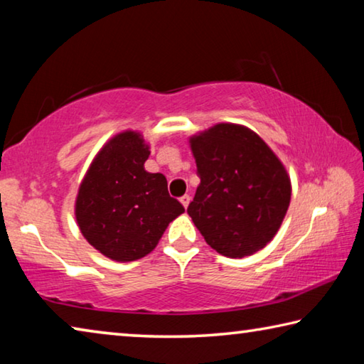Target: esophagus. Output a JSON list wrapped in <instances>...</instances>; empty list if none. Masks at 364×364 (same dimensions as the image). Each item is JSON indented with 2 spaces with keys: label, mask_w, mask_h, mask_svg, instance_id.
Segmentation results:
<instances>
[{
  "label": "esophagus",
  "mask_w": 364,
  "mask_h": 364,
  "mask_svg": "<svg viewBox=\"0 0 364 364\" xmlns=\"http://www.w3.org/2000/svg\"><path fill=\"white\" fill-rule=\"evenodd\" d=\"M180 202H181V204H183V207H184V208H188L189 202H191V197H189L188 194H184V196H181V197H180Z\"/></svg>",
  "instance_id": "34e87169"
}]
</instances>
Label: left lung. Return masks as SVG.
Returning a JSON list of instances; mask_svg holds the SVG:
<instances>
[{
    "label": "left lung",
    "instance_id": "1",
    "mask_svg": "<svg viewBox=\"0 0 364 364\" xmlns=\"http://www.w3.org/2000/svg\"><path fill=\"white\" fill-rule=\"evenodd\" d=\"M189 143L200 184L188 213L205 242L230 258L263 249L291 202L284 165L257 133L234 123H218Z\"/></svg>",
    "mask_w": 364,
    "mask_h": 364
}]
</instances>
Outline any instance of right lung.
<instances>
[{"instance_id":"obj_1","label":"right lung","mask_w":364,"mask_h":364,"mask_svg":"<svg viewBox=\"0 0 364 364\" xmlns=\"http://www.w3.org/2000/svg\"><path fill=\"white\" fill-rule=\"evenodd\" d=\"M149 146L136 132L104 144L80 184L75 217L96 250L115 262H133L156 249L184 207L168 194L167 178L149 173Z\"/></svg>"}]
</instances>
